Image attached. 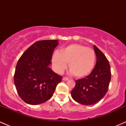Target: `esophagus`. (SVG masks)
I'll use <instances>...</instances> for the list:
<instances>
[{
  "label": "esophagus",
  "mask_w": 126,
  "mask_h": 126,
  "mask_svg": "<svg viewBox=\"0 0 126 126\" xmlns=\"http://www.w3.org/2000/svg\"><path fill=\"white\" fill-rule=\"evenodd\" d=\"M63 80H64V81H67V80H69V79H68L67 78H66V77H63Z\"/></svg>",
  "instance_id": "obj_1"
}]
</instances>
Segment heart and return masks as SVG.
Returning <instances> with one entry per match:
<instances>
[{"label":"heart","mask_w":126,"mask_h":126,"mask_svg":"<svg viewBox=\"0 0 126 126\" xmlns=\"http://www.w3.org/2000/svg\"><path fill=\"white\" fill-rule=\"evenodd\" d=\"M96 54L94 50L81 44H73L56 52L53 55L52 63L54 69L61 73L69 63V70L76 78L88 76L94 67Z\"/></svg>","instance_id":"heart-1"}]
</instances>
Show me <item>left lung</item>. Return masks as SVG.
<instances>
[{
  "mask_svg": "<svg viewBox=\"0 0 126 126\" xmlns=\"http://www.w3.org/2000/svg\"><path fill=\"white\" fill-rule=\"evenodd\" d=\"M96 63L92 72L86 78L76 80L75 88L71 91L75 101L85 105L97 103L107 92L111 80V69L107 59L104 53L94 46Z\"/></svg>",
  "mask_w": 126,
  "mask_h": 126,
  "instance_id": "8db88e82",
  "label": "left lung"
}]
</instances>
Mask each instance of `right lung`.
<instances>
[{
    "instance_id": "obj_1",
    "label": "right lung",
    "mask_w": 126,
    "mask_h": 126,
    "mask_svg": "<svg viewBox=\"0 0 126 126\" xmlns=\"http://www.w3.org/2000/svg\"><path fill=\"white\" fill-rule=\"evenodd\" d=\"M58 41L41 40L23 53L16 66L14 83L18 95L26 103H44L53 96L62 77L49 67Z\"/></svg>"
}]
</instances>
